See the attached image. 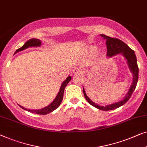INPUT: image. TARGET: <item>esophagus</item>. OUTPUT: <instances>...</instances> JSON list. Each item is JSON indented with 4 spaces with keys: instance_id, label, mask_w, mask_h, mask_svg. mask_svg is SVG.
Segmentation results:
<instances>
[{
    "instance_id": "34e87169",
    "label": "esophagus",
    "mask_w": 147,
    "mask_h": 147,
    "mask_svg": "<svg viewBox=\"0 0 147 147\" xmlns=\"http://www.w3.org/2000/svg\"><path fill=\"white\" fill-rule=\"evenodd\" d=\"M82 72H83V70H82L81 68L78 67V68H75V69H74V70L73 71V73L74 74H77L82 73Z\"/></svg>"
}]
</instances>
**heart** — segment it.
<instances>
[{
    "label": "heart",
    "mask_w": 147,
    "mask_h": 147,
    "mask_svg": "<svg viewBox=\"0 0 147 147\" xmlns=\"http://www.w3.org/2000/svg\"><path fill=\"white\" fill-rule=\"evenodd\" d=\"M96 51V49H92V51Z\"/></svg>",
    "instance_id": "b5f03b06"
}]
</instances>
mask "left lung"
<instances>
[{
    "mask_svg": "<svg viewBox=\"0 0 147 147\" xmlns=\"http://www.w3.org/2000/svg\"><path fill=\"white\" fill-rule=\"evenodd\" d=\"M100 36L103 37L104 39L106 40L107 49V56L109 57H113V56L117 55V54L122 53L125 59L127 60V63L129 65V69L133 74V81L130 89L128 92L127 94L124 98L123 100L119 101V102H115L114 104L107 105V106H99V105L95 104L92 100L88 98L87 95L86 94L83 88V93L84 97L86 100L90 103L92 106L96 107V108L100 109L102 111H111L113 109H117L121 107L122 105H125L128 100H129L131 96L133 94L134 90H135L136 84H137L138 79V67L137 65V61H136V57L133 50L129 48V46L123 41L118 39L117 38H112V37L108 36L105 34H100Z\"/></svg>",
    "mask_w": 147,
    "mask_h": 147,
    "instance_id": "1",
    "label": "left lung"
}]
</instances>
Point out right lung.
I'll list each match as a JSON object with an SVG mask.
<instances>
[{"mask_svg":"<svg viewBox=\"0 0 147 147\" xmlns=\"http://www.w3.org/2000/svg\"><path fill=\"white\" fill-rule=\"evenodd\" d=\"M40 45H41V42L40 40H38V39H36V38L30 39V40H28L27 41V42H26L25 44H24L22 47L18 49L16 51L15 53L19 52V51H21L22 50H24V49L26 48H28V47H38V46H40ZM71 80V76H69V77H67V79H66L65 81L63 82V84H61V88H60V90H59V93H58V94H57V97H56L55 100H53V102L51 103V105H49V106L45 107V108H43V109H39V110H30V109L24 108V107L20 106V105L19 106L21 107L22 109H23L24 110L28 111V112L35 113V114H38V115H47L51 112H53V111H55V109H57L58 107L60 106V105H61V103L63 98L64 90H65L66 86L67 85V84L69 83V81Z\"/></svg>","mask_w":147,"mask_h":147,"instance_id":"add662e5","label":"right lung"}]
</instances>
